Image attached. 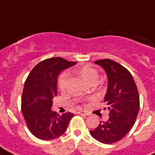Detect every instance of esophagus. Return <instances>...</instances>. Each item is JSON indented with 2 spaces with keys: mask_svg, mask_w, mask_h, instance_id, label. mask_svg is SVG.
<instances>
[{
  "mask_svg": "<svg viewBox=\"0 0 155 155\" xmlns=\"http://www.w3.org/2000/svg\"><path fill=\"white\" fill-rule=\"evenodd\" d=\"M77 113H78V114H80V115L89 116V113H87V112H85V111H79Z\"/></svg>",
  "mask_w": 155,
  "mask_h": 155,
  "instance_id": "34e87169",
  "label": "esophagus"
}]
</instances>
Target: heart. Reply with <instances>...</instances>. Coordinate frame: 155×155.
Masks as SVG:
<instances>
[{"label": "heart", "instance_id": "heart-1", "mask_svg": "<svg viewBox=\"0 0 155 155\" xmlns=\"http://www.w3.org/2000/svg\"><path fill=\"white\" fill-rule=\"evenodd\" d=\"M78 72L81 75V77L87 81V83L95 84L97 82L99 74L95 68L90 67V66H84L78 70ZM68 80H69V75L68 72H63L58 78V87L61 91H64L68 86Z\"/></svg>", "mask_w": 155, "mask_h": 155}]
</instances>
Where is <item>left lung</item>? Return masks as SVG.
Wrapping results in <instances>:
<instances>
[{
    "label": "left lung",
    "mask_w": 155,
    "mask_h": 155,
    "mask_svg": "<svg viewBox=\"0 0 155 155\" xmlns=\"http://www.w3.org/2000/svg\"><path fill=\"white\" fill-rule=\"evenodd\" d=\"M94 63L103 68L108 77L104 100L109 118L101 121L90 134L98 142L111 144L122 139L134 125L139 111V95L132 75L123 66L107 58Z\"/></svg>",
    "instance_id": "obj_1"
}]
</instances>
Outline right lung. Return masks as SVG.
I'll return each mask as SVG.
<instances>
[{
	"label": "right lung",
	"instance_id": "obj_1",
	"mask_svg": "<svg viewBox=\"0 0 155 155\" xmlns=\"http://www.w3.org/2000/svg\"><path fill=\"white\" fill-rule=\"evenodd\" d=\"M75 63L60 57L47 58L38 63L25 80L21 112L28 129L38 139L47 141L60 137L74 116L71 113L57 114L51 107L58 93V75Z\"/></svg>",
	"mask_w": 155,
	"mask_h": 155
}]
</instances>
